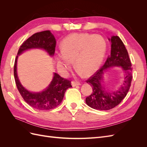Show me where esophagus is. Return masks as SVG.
<instances>
[{
  "label": "esophagus",
  "instance_id": "34e87169",
  "mask_svg": "<svg viewBox=\"0 0 147 147\" xmlns=\"http://www.w3.org/2000/svg\"><path fill=\"white\" fill-rule=\"evenodd\" d=\"M72 86H79L80 85V83L79 82H74V81H72Z\"/></svg>",
  "mask_w": 147,
  "mask_h": 147
}]
</instances>
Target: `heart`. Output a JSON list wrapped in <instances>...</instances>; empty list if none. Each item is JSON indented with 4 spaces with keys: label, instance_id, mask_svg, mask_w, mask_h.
<instances>
[{
    "label": "heart",
    "instance_id": "obj_1",
    "mask_svg": "<svg viewBox=\"0 0 147 147\" xmlns=\"http://www.w3.org/2000/svg\"><path fill=\"white\" fill-rule=\"evenodd\" d=\"M61 48V52L57 54V59L62 72L67 73L75 60L78 72L89 77L99 69L103 62L107 43L98 35L74 34L62 41Z\"/></svg>",
    "mask_w": 147,
    "mask_h": 147
}]
</instances>
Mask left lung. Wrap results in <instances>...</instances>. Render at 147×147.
Instances as JSON below:
<instances>
[{
  "label": "left lung",
  "mask_w": 147,
  "mask_h": 147,
  "mask_svg": "<svg viewBox=\"0 0 147 147\" xmlns=\"http://www.w3.org/2000/svg\"><path fill=\"white\" fill-rule=\"evenodd\" d=\"M109 40L112 43L110 55L104 65L86 81L92 87V92L86 98V103L96 110H108L117 106L127 95L132 79L131 60L123 42L118 36H112ZM116 66L124 72L123 83L117 91L108 92L101 84L103 75L108 68Z\"/></svg>",
  "instance_id": "left-lung-1"
}]
</instances>
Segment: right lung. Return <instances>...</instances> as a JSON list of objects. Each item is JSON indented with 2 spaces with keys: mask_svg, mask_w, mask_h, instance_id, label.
<instances>
[{
  "mask_svg": "<svg viewBox=\"0 0 147 147\" xmlns=\"http://www.w3.org/2000/svg\"><path fill=\"white\" fill-rule=\"evenodd\" d=\"M56 39L50 30H45L33 34L21 45L18 55L30 49L38 48L46 51L48 55L54 56ZM18 56H16L14 65V77L18 90L24 101L34 109L39 110H49L55 109L63 101L65 91L72 87L71 82L54 73L49 86L41 92H34L26 90L20 82L17 75L16 65Z\"/></svg>",
  "mask_w": 147,
  "mask_h": 147,
  "instance_id": "1",
  "label": "right lung"
}]
</instances>
